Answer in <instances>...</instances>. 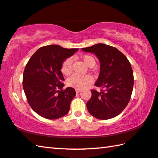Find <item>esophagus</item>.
Returning a JSON list of instances; mask_svg holds the SVG:
<instances>
[{"instance_id": "34e87169", "label": "esophagus", "mask_w": 158, "mask_h": 158, "mask_svg": "<svg viewBox=\"0 0 158 158\" xmlns=\"http://www.w3.org/2000/svg\"><path fill=\"white\" fill-rule=\"evenodd\" d=\"M81 91V89H76V93H80Z\"/></svg>"}]
</instances>
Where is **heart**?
I'll list each match as a JSON object with an SVG mask.
<instances>
[{
    "label": "heart",
    "mask_w": 158,
    "mask_h": 158,
    "mask_svg": "<svg viewBox=\"0 0 158 158\" xmlns=\"http://www.w3.org/2000/svg\"><path fill=\"white\" fill-rule=\"evenodd\" d=\"M82 60L88 67L94 66L95 64V60L91 56L85 55L82 57ZM72 65H73V59L72 58H68L64 61L61 66V73L63 75L69 76L72 73ZM93 77L90 75L79 76L77 74H74L67 80V84L72 87H74L76 89H81L86 87L93 82Z\"/></svg>",
    "instance_id": "heart-1"
}]
</instances>
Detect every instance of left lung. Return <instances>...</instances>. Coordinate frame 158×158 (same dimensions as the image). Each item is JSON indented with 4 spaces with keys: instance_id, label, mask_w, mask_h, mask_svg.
I'll return each mask as SVG.
<instances>
[{
    "instance_id": "8db88e82",
    "label": "left lung",
    "mask_w": 158,
    "mask_h": 158,
    "mask_svg": "<svg viewBox=\"0 0 158 158\" xmlns=\"http://www.w3.org/2000/svg\"><path fill=\"white\" fill-rule=\"evenodd\" d=\"M95 54L100 63V72L95 85L103 88L91 90L86 103L89 113L96 118L106 120L119 115L130 100L134 85L133 71L126 56L116 48L100 43L82 48Z\"/></svg>"
}]
</instances>
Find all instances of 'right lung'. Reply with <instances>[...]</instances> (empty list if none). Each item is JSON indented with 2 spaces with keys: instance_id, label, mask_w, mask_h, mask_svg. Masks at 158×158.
<instances>
[{
  "instance_id": "add662e5",
  "label": "right lung",
  "mask_w": 158,
  "mask_h": 158,
  "mask_svg": "<svg viewBox=\"0 0 158 158\" xmlns=\"http://www.w3.org/2000/svg\"><path fill=\"white\" fill-rule=\"evenodd\" d=\"M78 50L48 45L37 49L26 64L23 89L29 105L42 117L58 119L68 113L76 92L71 87L63 89L61 66Z\"/></svg>"
}]
</instances>
